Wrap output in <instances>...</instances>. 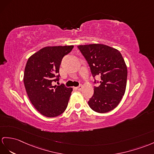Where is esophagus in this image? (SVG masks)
<instances>
[{
  "mask_svg": "<svg viewBox=\"0 0 154 154\" xmlns=\"http://www.w3.org/2000/svg\"><path fill=\"white\" fill-rule=\"evenodd\" d=\"M76 89L78 90V91H81V90H82V89H83V85H80V86H78V87H77Z\"/></svg>",
  "mask_w": 154,
  "mask_h": 154,
  "instance_id": "esophagus-1",
  "label": "esophagus"
}]
</instances>
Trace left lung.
Listing matches in <instances>:
<instances>
[{
    "label": "left lung",
    "mask_w": 154,
    "mask_h": 154,
    "mask_svg": "<svg viewBox=\"0 0 154 154\" xmlns=\"http://www.w3.org/2000/svg\"><path fill=\"white\" fill-rule=\"evenodd\" d=\"M78 48L88 61L92 76L100 77L99 86H95L94 94L88 101L89 107L98 113L114 109L124 95L127 85V69L121 53L102 44Z\"/></svg>",
    "instance_id": "left-lung-1"
}]
</instances>
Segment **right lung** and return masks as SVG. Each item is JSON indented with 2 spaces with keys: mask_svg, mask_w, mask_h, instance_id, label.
Listing matches in <instances>:
<instances>
[{
  "mask_svg": "<svg viewBox=\"0 0 154 154\" xmlns=\"http://www.w3.org/2000/svg\"><path fill=\"white\" fill-rule=\"evenodd\" d=\"M73 48L44 47L32 55L26 64L23 76L26 92L34 107L46 117L61 115L68 105L72 88L63 85L54 86L51 83L59 80L62 59Z\"/></svg>",
  "mask_w": 154,
  "mask_h": 154,
  "instance_id": "obj_1",
  "label": "right lung"
}]
</instances>
